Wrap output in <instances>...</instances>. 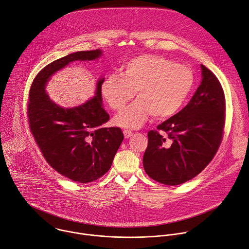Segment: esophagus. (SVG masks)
I'll list each match as a JSON object with an SVG mask.
<instances>
[{"mask_svg":"<svg viewBox=\"0 0 249 249\" xmlns=\"http://www.w3.org/2000/svg\"><path fill=\"white\" fill-rule=\"evenodd\" d=\"M123 134H124V137H125V139H129V138H131V137H132V135H133V132H131V131H129V130H124Z\"/></svg>","mask_w":249,"mask_h":249,"instance_id":"esophagus-1","label":"esophagus"}]
</instances>
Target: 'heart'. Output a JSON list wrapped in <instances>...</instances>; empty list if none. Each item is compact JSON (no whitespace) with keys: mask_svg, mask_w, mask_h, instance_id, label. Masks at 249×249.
Here are the masks:
<instances>
[{"mask_svg":"<svg viewBox=\"0 0 249 249\" xmlns=\"http://www.w3.org/2000/svg\"><path fill=\"white\" fill-rule=\"evenodd\" d=\"M193 70L156 54H142L129 60L123 75L111 73L101 86L102 95L115 111H121L137 91L138 99L116 118L125 128H139L152 115L165 119L185 105L195 86Z\"/></svg>","mask_w":249,"mask_h":249,"instance_id":"1","label":"heart"}]
</instances>
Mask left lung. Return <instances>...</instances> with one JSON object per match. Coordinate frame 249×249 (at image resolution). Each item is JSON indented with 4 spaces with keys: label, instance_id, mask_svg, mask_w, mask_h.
<instances>
[{
    "label": "left lung",
    "instance_id": "left-lung-1",
    "mask_svg": "<svg viewBox=\"0 0 249 249\" xmlns=\"http://www.w3.org/2000/svg\"><path fill=\"white\" fill-rule=\"evenodd\" d=\"M201 69V84L190 103L147 133L142 164L145 173L158 183L177 186L192 180L211 162L222 142L224 90L211 70L204 65Z\"/></svg>",
    "mask_w": 249,
    "mask_h": 249
}]
</instances>
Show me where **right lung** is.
I'll return each mask as SVG.
<instances>
[{"label": "right lung", "instance_id": "obj_1", "mask_svg": "<svg viewBox=\"0 0 249 249\" xmlns=\"http://www.w3.org/2000/svg\"><path fill=\"white\" fill-rule=\"evenodd\" d=\"M100 50L67 54L46 65L34 78L27 105L30 132L45 160L60 175L76 183H90L110 168L124 136L120 128H105L109 115L102 107L101 86L96 97L74 108L54 105L45 92L48 79L74 60H93Z\"/></svg>", "mask_w": 249, "mask_h": 249}]
</instances>
